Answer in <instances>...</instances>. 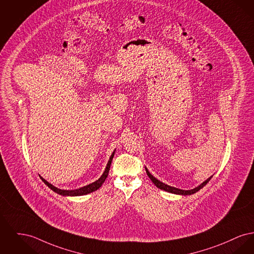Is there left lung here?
Listing matches in <instances>:
<instances>
[{
	"instance_id": "1",
	"label": "left lung",
	"mask_w": 254,
	"mask_h": 254,
	"mask_svg": "<svg viewBox=\"0 0 254 254\" xmlns=\"http://www.w3.org/2000/svg\"><path fill=\"white\" fill-rule=\"evenodd\" d=\"M145 169H146V173H147L148 177H149L150 180L153 182V184H154L157 188H159V189H161V190H164V191L168 192V193L180 194V195H190V194H194V193H196V192H197V191H199L201 188H203V187L208 183L209 180L212 179V177H213V176H211V177L206 179L205 181H203L201 184H199L198 186L194 187V189H190V190H182V189H179V188H176V187H173V186H170V185L165 184V183H163L162 181H160V180L155 179V178H154V177L149 173V170H148L146 167H145Z\"/></svg>"
}]
</instances>
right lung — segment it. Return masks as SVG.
Listing matches in <instances>:
<instances>
[{
	"label": "right lung",
	"mask_w": 254,
	"mask_h": 254,
	"mask_svg": "<svg viewBox=\"0 0 254 254\" xmlns=\"http://www.w3.org/2000/svg\"><path fill=\"white\" fill-rule=\"evenodd\" d=\"M114 154H115V150L112 152V154H111V156H110V158H109V160H108V162H107V165H106L105 172H104V174L101 176L100 179H98V180H96V181H94V182H92V183H90V184L86 185V186L80 187V188H78V189H75V190H62V189H60V188L54 186V185L51 184L50 182H48V181H47L46 179H43L42 177H40V176H39V177H40V179H42V181L45 183L46 185H47L51 190H53L54 192H56L57 194H61V195H64V196H77V195H84V194H90V193H92V192L98 190V189L103 185V183L105 182V179H106L107 176H108L109 169H110V165H111V162H112V159H113Z\"/></svg>",
	"instance_id": "1"
}]
</instances>
